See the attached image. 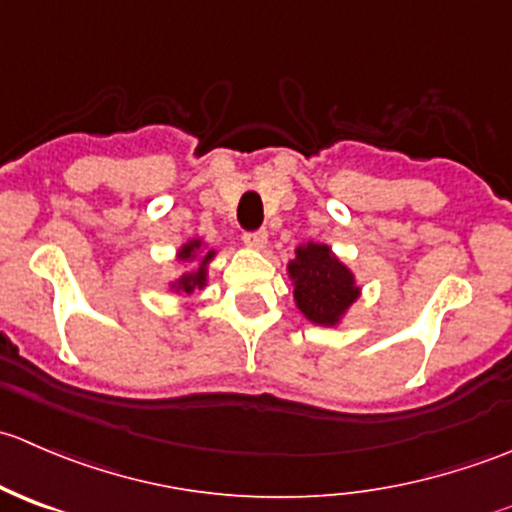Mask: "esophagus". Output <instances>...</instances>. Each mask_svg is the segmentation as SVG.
<instances>
[{
    "mask_svg": "<svg viewBox=\"0 0 512 512\" xmlns=\"http://www.w3.org/2000/svg\"><path fill=\"white\" fill-rule=\"evenodd\" d=\"M245 245L247 247H255V250H262V247L267 245V232L265 230H252V232H245Z\"/></svg>",
    "mask_w": 512,
    "mask_h": 512,
    "instance_id": "esophagus-1",
    "label": "esophagus"
}]
</instances>
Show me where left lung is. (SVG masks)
Instances as JSON below:
<instances>
[{
    "instance_id": "obj_1",
    "label": "left lung",
    "mask_w": 512,
    "mask_h": 512,
    "mask_svg": "<svg viewBox=\"0 0 512 512\" xmlns=\"http://www.w3.org/2000/svg\"><path fill=\"white\" fill-rule=\"evenodd\" d=\"M289 277L294 280L297 307L314 324H334L359 294L352 272L327 245L309 242L307 247H299L297 260L289 262Z\"/></svg>"
}]
</instances>
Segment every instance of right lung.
Segmentation results:
<instances>
[{
	"instance_id": "1",
	"label": "right lung",
	"mask_w": 512,
	"mask_h": 512,
	"mask_svg": "<svg viewBox=\"0 0 512 512\" xmlns=\"http://www.w3.org/2000/svg\"><path fill=\"white\" fill-rule=\"evenodd\" d=\"M198 247H200V242H198V240H195V242H188V245H185L183 250H180V260H190V257H193V252L198 250ZM210 257H213V250L205 252L203 265L198 267V272H193V275H183V277H180L178 285H180V289H183L185 294L193 292L195 287H203V285H205V265H208Z\"/></svg>"
}]
</instances>
